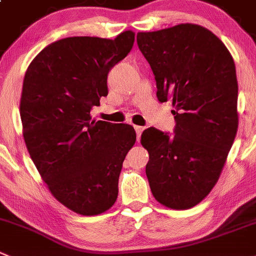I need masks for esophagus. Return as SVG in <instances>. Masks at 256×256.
Wrapping results in <instances>:
<instances>
[{"label": "esophagus", "mask_w": 256, "mask_h": 256, "mask_svg": "<svg viewBox=\"0 0 256 256\" xmlns=\"http://www.w3.org/2000/svg\"><path fill=\"white\" fill-rule=\"evenodd\" d=\"M134 130H136V133H137V140H140V134H142V132H143V130H144V126H134Z\"/></svg>", "instance_id": "esophagus-1"}]
</instances>
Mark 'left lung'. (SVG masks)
<instances>
[{
    "label": "left lung",
    "instance_id": "obj_1",
    "mask_svg": "<svg viewBox=\"0 0 256 256\" xmlns=\"http://www.w3.org/2000/svg\"><path fill=\"white\" fill-rule=\"evenodd\" d=\"M137 44L176 122L174 137L153 126L142 133L146 174L158 202L186 210L216 184L238 132L235 62L218 36L192 24L138 32Z\"/></svg>",
    "mask_w": 256,
    "mask_h": 256
}]
</instances>
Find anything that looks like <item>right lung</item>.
<instances>
[{"label":"right lung","mask_w":256,"mask_h":256,"mask_svg":"<svg viewBox=\"0 0 256 256\" xmlns=\"http://www.w3.org/2000/svg\"><path fill=\"white\" fill-rule=\"evenodd\" d=\"M134 35L62 38L26 70L20 103L26 147L52 196L80 215L114 205L123 160L136 142L130 124L90 116L108 96V72L132 50Z\"/></svg>","instance_id":"right-lung-1"}]
</instances>
